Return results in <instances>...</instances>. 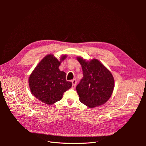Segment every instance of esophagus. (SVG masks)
<instances>
[{"instance_id":"esophagus-1","label":"esophagus","mask_w":146,"mask_h":146,"mask_svg":"<svg viewBox=\"0 0 146 146\" xmlns=\"http://www.w3.org/2000/svg\"><path fill=\"white\" fill-rule=\"evenodd\" d=\"M72 88H73V89H74L75 88H76V84H77V81L76 79H73V80H72Z\"/></svg>"}]
</instances>
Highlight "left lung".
I'll return each mask as SVG.
<instances>
[{
    "label": "left lung",
    "mask_w": 146,
    "mask_h": 146,
    "mask_svg": "<svg viewBox=\"0 0 146 146\" xmlns=\"http://www.w3.org/2000/svg\"><path fill=\"white\" fill-rule=\"evenodd\" d=\"M77 59L82 66L83 77L76 87L79 100L89 108L99 107L109 100L114 87L111 72L97 59Z\"/></svg>",
    "instance_id": "1"
}]
</instances>
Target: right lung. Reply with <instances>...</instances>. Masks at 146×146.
<instances>
[{"label": "right lung", "instance_id": "add662e5", "mask_svg": "<svg viewBox=\"0 0 146 146\" xmlns=\"http://www.w3.org/2000/svg\"><path fill=\"white\" fill-rule=\"evenodd\" d=\"M66 57V55H61L58 60L54 55L48 54L30 75L29 85L31 92L47 105L60 100L64 92L72 86V83L66 80V74L59 69L61 61Z\"/></svg>", "mask_w": 146, "mask_h": 146}]
</instances>
